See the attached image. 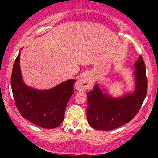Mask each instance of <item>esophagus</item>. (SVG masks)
I'll return each mask as SVG.
<instances>
[{
    "label": "esophagus",
    "mask_w": 158,
    "mask_h": 158,
    "mask_svg": "<svg viewBox=\"0 0 158 158\" xmlns=\"http://www.w3.org/2000/svg\"><path fill=\"white\" fill-rule=\"evenodd\" d=\"M94 85V79L91 74L87 73L83 74L76 83V88L79 91H85L90 89Z\"/></svg>",
    "instance_id": "esophagus-1"
}]
</instances>
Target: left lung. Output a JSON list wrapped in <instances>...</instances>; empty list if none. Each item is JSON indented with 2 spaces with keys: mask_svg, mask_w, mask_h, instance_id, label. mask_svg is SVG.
I'll return each mask as SVG.
<instances>
[{
  "mask_svg": "<svg viewBox=\"0 0 158 158\" xmlns=\"http://www.w3.org/2000/svg\"><path fill=\"white\" fill-rule=\"evenodd\" d=\"M135 81L132 91L114 97L105 85L96 83L87 94V118L88 124L96 130L109 131L130 122L138 113L147 93L146 66L142 56L134 65Z\"/></svg>",
  "mask_w": 158,
  "mask_h": 158,
  "instance_id": "1",
  "label": "left lung"
}]
</instances>
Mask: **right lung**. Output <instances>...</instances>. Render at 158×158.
Returning <instances> with one entry per match:
<instances>
[{
	"label": "right lung",
	"mask_w": 158,
	"mask_h": 158,
	"mask_svg": "<svg viewBox=\"0 0 158 158\" xmlns=\"http://www.w3.org/2000/svg\"><path fill=\"white\" fill-rule=\"evenodd\" d=\"M21 50L12 68L11 87L19 113L24 119L45 128H56L64 120L67 104L74 93L75 79H69L48 90L27 86L20 68Z\"/></svg>",
	"instance_id": "1"
}]
</instances>
